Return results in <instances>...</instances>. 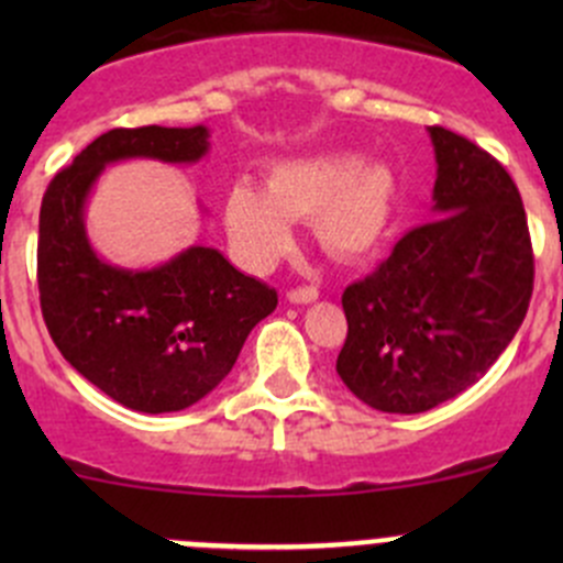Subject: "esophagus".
Returning a JSON list of instances; mask_svg holds the SVG:
<instances>
[{
  "label": "esophagus",
  "instance_id": "obj_1",
  "mask_svg": "<svg viewBox=\"0 0 563 563\" xmlns=\"http://www.w3.org/2000/svg\"><path fill=\"white\" fill-rule=\"evenodd\" d=\"M286 297H288V302H294V305H310L318 299V288L316 286H299V288H291Z\"/></svg>",
  "mask_w": 563,
  "mask_h": 563
}]
</instances>
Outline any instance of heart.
<instances>
[{
  "label": "heart",
  "mask_w": 563,
  "mask_h": 563,
  "mask_svg": "<svg viewBox=\"0 0 563 563\" xmlns=\"http://www.w3.org/2000/svg\"><path fill=\"white\" fill-rule=\"evenodd\" d=\"M400 181L384 161L327 150L288 157L266 168L264 187L225 192L223 225L242 266L266 272L294 245L291 220H310L316 242L332 258L365 261L387 242Z\"/></svg>",
  "instance_id": "heart-1"
}]
</instances>
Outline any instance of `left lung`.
Segmentation results:
<instances>
[{
  "instance_id": "1",
  "label": "left lung",
  "mask_w": 563,
  "mask_h": 563,
  "mask_svg": "<svg viewBox=\"0 0 563 563\" xmlns=\"http://www.w3.org/2000/svg\"><path fill=\"white\" fill-rule=\"evenodd\" d=\"M430 223L343 291L338 376L376 411L422 413L479 382L512 343L533 291L526 209L507 168L446 128Z\"/></svg>"
}]
</instances>
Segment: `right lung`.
Masks as SVG:
<instances>
[{
	"label": "right lung",
	"mask_w": 563,
	"mask_h": 563,
	"mask_svg": "<svg viewBox=\"0 0 563 563\" xmlns=\"http://www.w3.org/2000/svg\"><path fill=\"white\" fill-rule=\"evenodd\" d=\"M207 152L203 124L108 130L51 179L40 207L37 288L51 340L87 382L133 411H181L207 397L250 329L277 308L275 288L214 247L124 269L89 242L84 209L106 166L133 157L198 163Z\"/></svg>",
	"instance_id": "right-lung-1"
}]
</instances>
